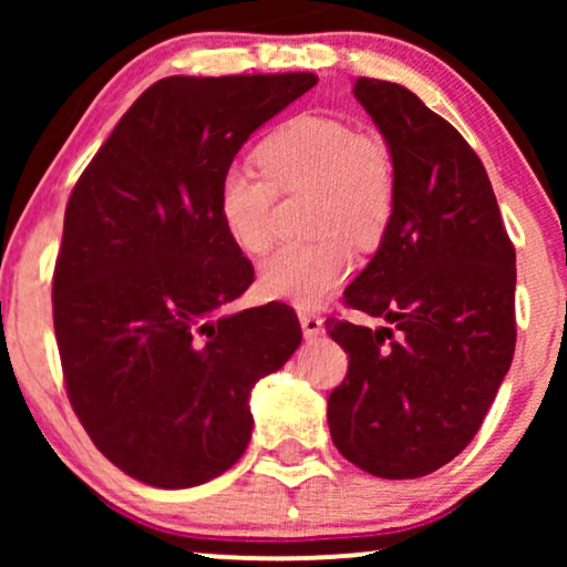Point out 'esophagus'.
I'll return each mask as SVG.
<instances>
[{
  "label": "esophagus",
  "mask_w": 567,
  "mask_h": 567,
  "mask_svg": "<svg viewBox=\"0 0 567 567\" xmlns=\"http://www.w3.org/2000/svg\"><path fill=\"white\" fill-rule=\"evenodd\" d=\"M299 322H301V330H305V338H309V340L322 336V332H324L322 317L315 315V312H301Z\"/></svg>",
  "instance_id": "obj_1"
}]
</instances>
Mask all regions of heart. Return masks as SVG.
<instances>
[{"instance_id":"obj_1","label":"heart","mask_w":567,"mask_h":567,"mask_svg":"<svg viewBox=\"0 0 567 567\" xmlns=\"http://www.w3.org/2000/svg\"><path fill=\"white\" fill-rule=\"evenodd\" d=\"M278 190H315L309 229L262 262L260 289L299 309L322 305L351 268L346 239L371 245L390 224L398 173L390 144L374 131H355L338 115L301 113L260 146V167L235 162L219 183V212L229 237L247 255L276 243Z\"/></svg>"}]
</instances>
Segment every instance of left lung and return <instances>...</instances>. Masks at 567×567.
Wrapping results in <instances>:
<instances>
[{
  "mask_svg": "<svg viewBox=\"0 0 567 567\" xmlns=\"http://www.w3.org/2000/svg\"><path fill=\"white\" fill-rule=\"evenodd\" d=\"M353 95L390 144L394 208L346 305L384 320L330 317L348 353L330 392L332 444L377 477L436 472L475 439L516 348V250L483 162L452 123L394 82Z\"/></svg>",
  "mask_w": 567,
  "mask_h": 567,
  "instance_id": "8db88e82",
  "label": "left lung"
}]
</instances>
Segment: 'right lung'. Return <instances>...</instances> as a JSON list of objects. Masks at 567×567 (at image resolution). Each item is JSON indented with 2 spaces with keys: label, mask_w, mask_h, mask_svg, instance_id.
<instances>
[{
  "label": "right lung",
  "mask_w": 567,
  "mask_h": 567,
  "mask_svg": "<svg viewBox=\"0 0 567 567\" xmlns=\"http://www.w3.org/2000/svg\"><path fill=\"white\" fill-rule=\"evenodd\" d=\"M315 74L154 82L76 181L53 270L66 394L100 452L181 491L227 472L252 433L250 392L301 343L281 301L227 312L252 284L219 183Z\"/></svg>",
  "instance_id": "right-lung-1"
}]
</instances>
